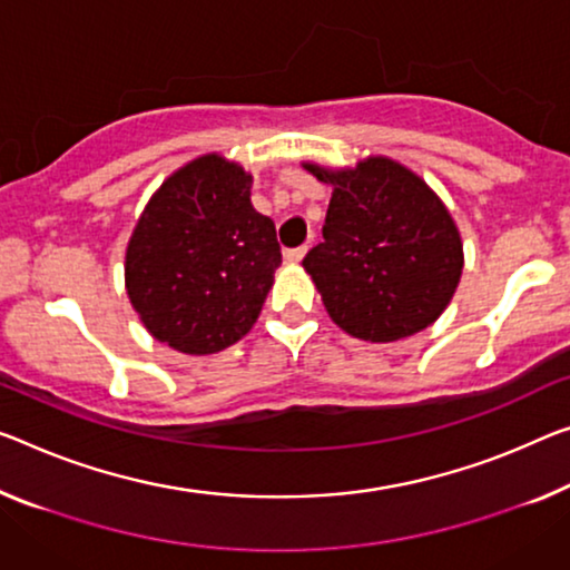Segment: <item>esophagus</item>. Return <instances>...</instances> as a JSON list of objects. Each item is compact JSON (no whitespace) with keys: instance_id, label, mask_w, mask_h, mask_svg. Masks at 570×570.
Listing matches in <instances>:
<instances>
[{"instance_id":"esophagus-1","label":"esophagus","mask_w":570,"mask_h":570,"mask_svg":"<svg viewBox=\"0 0 570 570\" xmlns=\"http://www.w3.org/2000/svg\"><path fill=\"white\" fill-rule=\"evenodd\" d=\"M305 249H308V247H295V249H285V262H293V265H295V262H301V259L305 257Z\"/></svg>"}]
</instances>
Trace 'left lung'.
I'll use <instances>...</instances> for the list:
<instances>
[{
  "instance_id": "obj_1",
  "label": "left lung",
  "mask_w": 570,
  "mask_h": 570,
  "mask_svg": "<svg viewBox=\"0 0 570 570\" xmlns=\"http://www.w3.org/2000/svg\"><path fill=\"white\" fill-rule=\"evenodd\" d=\"M323 242L303 259L336 326L364 341L413 336L445 311L463 269L451 214L415 173L387 157L331 173Z\"/></svg>"
}]
</instances>
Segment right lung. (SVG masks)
<instances>
[{
	"label": "right lung",
	"instance_id": "right-lung-1",
	"mask_svg": "<svg viewBox=\"0 0 570 570\" xmlns=\"http://www.w3.org/2000/svg\"><path fill=\"white\" fill-rule=\"evenodd\" d=\"M249 188L239 165L198 157L163 183L129 239V301L145 328L183 354L247 336L273 287L283 252Z\"/></svg>",
	"mask_w": 570,
	"mask_h": 570
}]
</instances>
